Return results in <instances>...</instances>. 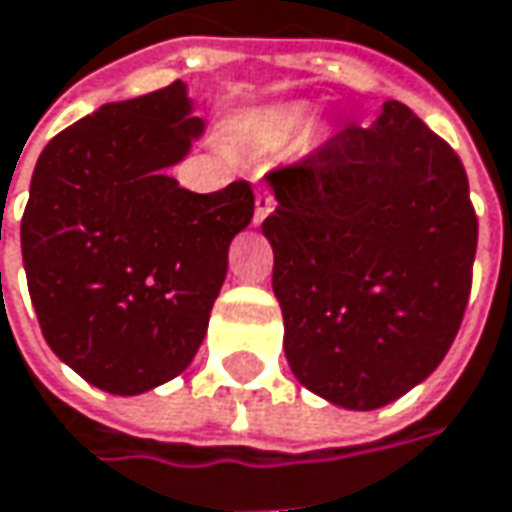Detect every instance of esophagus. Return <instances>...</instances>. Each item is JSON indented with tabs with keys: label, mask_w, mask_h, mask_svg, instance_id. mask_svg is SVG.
Returning a JSON list of instances; mask_svg holds the SVG:
<instances>
[{
	"label": "esophagus",
	"mask_w": 512,
	"mask_h": 512,
	"mask_svg": "<svg viewBox=\"0 0 512 512\" xmlns=\"http://www.w3.org/2000/svg\"><path fill=\"white\" fill-rule=\"evenodd\" d=\"M273 207H276V204H273V192H270V187L268 184H259V187H256V213H253V221L262 224V221L273 213Z\"/></svg>",
	"instance_id": "esophagus-1"
}]
</instances>
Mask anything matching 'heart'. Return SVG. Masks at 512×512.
I'll list each match as a JSON object with an SVG mask.
<instances>
[{
    "label": "heart",
    "instance_id": "heart-1",
    "mask_svg": "<svg viewBox=\"0 0 512 512\" xmlns=\"http://www.w3.org/2000/svg\"><path fill=\"white\" fill-rule=\"evenodd\" d=\"M308 123V112L305 106H270L262 109L247 120V135L262 146H279V143L291 141L294 135H299Z\"/></svg>",
    "mask_w": 512,
    "mask_h": 512
}]
</instances>
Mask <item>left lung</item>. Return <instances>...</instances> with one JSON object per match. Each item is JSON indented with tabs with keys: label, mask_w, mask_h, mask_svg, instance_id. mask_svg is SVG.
I'll return each mask as SVG.
<instances>
[{
	"label": "left lung",
	"mask_w": 512,
	"mask_h": 512,
	"mask_svg": "<svg viewBox=\"0 0 512 512\" xmlns=\"http://www.w3.org/2000/svg\"><path fill=\"white\" fill-rule=\"evenodd\" d=\"M273 294L302 386L386 406L444 360L473 288L478 216L461 158L409 106L348 123L268 172Z\"/></svg>",
	"instance_id": "obj_1"
}]
</instances>
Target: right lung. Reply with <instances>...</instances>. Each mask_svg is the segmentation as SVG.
<instances>
[{
    "label": "right lung",
    "instance_id": "1",
    "mask_svg": "<svg viewBox=\"0 0 512 512\" xmlns=\"http://www.w3.org/2000/svg\"><path fill=\"white\" fill-rule=\"evenodd\" d=\"M204 129L181 80L106 103L54 135L22 213V259L54 354L112 395L187 369L207 334L227 247L253 190L190 192L169 178Z\"/></svg>",
    "mask_w": 512,
    "mask_h": 512
}]
</instances>
